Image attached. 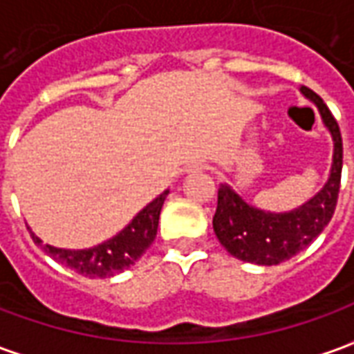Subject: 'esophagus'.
Instances as JSON below:
<instances>
[{
    "label": "esophagus",
    "instance_id": "obj_1",
    "mask_svg": "<svg viewBox=\"0 0 354 354\" xmlns=\"http://www.w3.org/2000/svg\"><path fill=\"white\" fill-rule=\"evenodd\" d=\"M189 172H199V170H205V165H201V162H195V165H192L189 167Z\"/></svg>",
    "mask_w": 354,
    "mask_h": 354
}]
</instances>
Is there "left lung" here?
Segmentation results:
<instances>
[{"label":"left lung","mask_w":354,"mask_h":354,"mask_svg":"<svg viewBox=\"0 0 354 354\" xmlns=\"http://www.w3.org/2000/svg\"><path fill=\"white\" fill-rule=\"evenodd\" d=\"M319 108L322 121L334 138V165L326 185L309 203L288 214H271L246 205L230 185L218 189V207L212 218L214 233L223 248L239 260L277 266L311 245L334 216L342 184L343 144L339 124L324 100L309 87L299 88Z\"/></svg>","instance_id":"8db88e82"}]
</instances>
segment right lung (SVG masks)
<instances>
[{
    "label": "right lung",
    "mask_w": 354,
    "mask_h": 354,
    "mask_svg": "<svg viewBox=\"0 0 354 354\" xmlns=\"http://www.w3.org/2000/svg\"><path fill=\"white\" fill-rule=\"evenodd\" d=\"M167 195L169 192L161 193L157 199L151 201L144 210H140L138 216L119 235L109 239L108 243H102L88 250H64V248L43 245V250L55 261L70 267L75 273L88 277V279L113 277L134 266V261L151 246L157 235L159 214H161ZM32 241L35 245H41V241L35 237L34 233H32Z\"/></svg>",
    "instance_id": "1"
}]
</instances>
